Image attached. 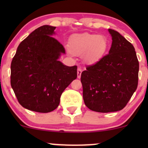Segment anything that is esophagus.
Masks as SVG:
<instances>
[{
    "label": "esophagus",
    "instance_id": "1",
    "mask_svg": "<svg viewBox=\"0 0 148 148\" xmlns=\"http://www.w3.org/2000/svg\"><path fill=\"white\" fill-rule=\"evenodd\" d=\"M81 72H82V70H81V68H78L77 69V76L79 79L81 78Z\"/></svg>",
    "mask_w": 148,
    "mask_h": 148
}]
</instances>
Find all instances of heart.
I'll list each match as a JSON object with an SVG mask.
<instances>
[{"label": "heart", "instance_id": "obj_1", "mask_svg": "<svg viewBox=\"0 0 148 148\" xmlns=\"http://www.w3.org/2000/svg\"><path fill=\"white\" fill-rule=\"evenodd\" d=\"M69 50L76 56L83 55L87 64H95L104 57L109 47V42L104 35L89 33H76L71 36Z\"/></svg>", "mask_w": 148, "mask_h": 148}]
</instances>
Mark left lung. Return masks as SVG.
Masks as SVG:
<instances>
[{"mask_svg":"<svg viewBox=\"0 0 148 148\" xmlns=\"http://www.w3.org/2000/svg\"><path fill=\"white\" fill-rule=\"evenodd\" d=\"M108 32L112 38L108 54L81 76L85 104L99 113L123 109L138 86L139 63L134 46L118 32Z\"/></svg>","mask_w":148,"mask_h":148,"instance_id":"1","label":"left lung"}]
</instances>
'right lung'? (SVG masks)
<instances>
[{"mask_svg": "<svg viewBox=\"0 0 148 148\" xmlns=\"http://www.w3.org/2000/svg\"><path fill=\"white\" fill-rule=\"evenodd\" d=\"M56 27H39L18 45L11 63V86L23 108L49 113L58 106L65 88L77 77V66L59 60L65 50L53 37Z\"/></svg>", "mask_w": 148, "mask_h": 148, "instance_id": "obj_1", "label": "right lung"}]
</instances>
